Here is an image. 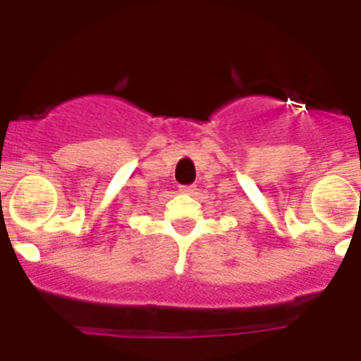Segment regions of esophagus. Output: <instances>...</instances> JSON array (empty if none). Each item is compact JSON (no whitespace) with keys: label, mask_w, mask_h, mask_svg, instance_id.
<instances>
[{"label":"esophagus","mask_w":361,"mask_h":361,"mask_svg":"<svg viewBox=\"0 0 361 361\" xmlns=\"http://www.w3.org/2000/svg\"><path fill=\"white\" fill-rule=\"evenodd\" d=\"M195 190H197L195 184H188V186H180V191H183V193H195Z\"/></svg>","instance_id":"esophagus-1"}]
</instances>
